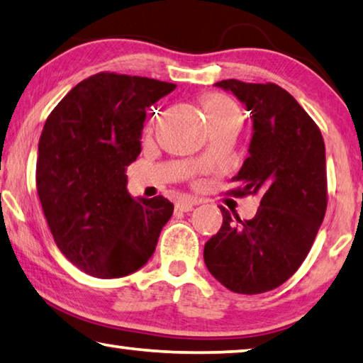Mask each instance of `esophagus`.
Returning <instances> with one entry per match:
<instances>
[{
  "label": "esophagus",
  "mask_w": 363,
  "mask_h": 363,
  "mask_svg": "<svg viewBox=\"0 0 363 363\" xmlns=\"http://www.w3.org/2000/svg\"><path fill=\"white\" fill-rule=\"evenodd\" d=\"M198 204H199L198 199L185 198V199H182V201L177 202L175 208H177V211H180V212H191L193 208H194V206H198Z\"/></svg>",
  "instance_id": "1"
}]
</instances>
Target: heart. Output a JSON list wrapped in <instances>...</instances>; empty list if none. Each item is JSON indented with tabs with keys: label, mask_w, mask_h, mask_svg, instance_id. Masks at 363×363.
<instances>
[{
	"label": "heart",
	"mask_w": 363,
	"mask_h": 363,
	"mask_svg": "<svg viewBox=\"0 0 363 363\" xmlns=\"http://www.w3.org/2000/svg\"><path fill=\"white\" fill-rule=\"evenodd\" d=\"M202 106L211 127L221 124H240V111L234 101L221 94H211L202 99Z\"/></svg>",
	"instance_id": "heart-1"
}]
</instances>
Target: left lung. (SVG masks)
I'll return each instance as SVG.
<instances>
[{"mask_svg": "<svg viewBox=\"0 0 363 363\" xmlns=\"http://www.w3.org/2000/svg\"><path fill=\"white\" fill-rule=\"evenodd\" d=\"M250 111L249 157L233 178V194L259 196L252 220L223 225L204 247L211 274L236 294L274 290L295 274L313 247L327 211L325 145L319 127L281 86L238 79L215 82Z\"/></svg>", "mask_w": 363, "mask_h": 363, "instance_id": "8db88e82", "label": "left lung"}]
</instances>
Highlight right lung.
Wrapping results in <instances>:
<instances>
[{"mask_svg":"<svg viewBox=\"0 0 363 363\" xmlns=\"http://www.w3.org/2000/svg\"><path fill=\"white\" fill-rule=\"evenodd\" d=\"M177 86L99 73L60 100L38 143L36 189L60 252L99 279L132 274L156 250L174 204L133 199L127 165L142 151L146 108Z\"/></svg>","mask_w":363,"mask_h":363,"instance_id":"right-lung-1","label":"right lung"}]
</instances>
